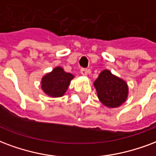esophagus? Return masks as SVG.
<instances>
[{
  "label": "esophagus",
  "instance_id": "34e87169",
  "mask_svg": "<svg viewBox=\"0 0 156 156\" xmlns=\"http://www.w3.org/2000/svg\"><path fill=\"white\" fill-rule=\"evenodd\" d=\"M80 73H81L82 75H83V76H87V73H88V70L86 69H82L80 70Z\"/></svg>",
  "mask_w": 156,
  "mask_h": 156
}]
</instances>
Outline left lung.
<instances>
[{
    "mask_svg": "<svg viewBox=\"0 0 156 156\" xmlns=\"http://www.w3.org/2000/svg\"><path fill=\"white\" fill-rule=\"evenodd\" d=\"M93 85L102 104L109 108L122 106L128 98L129 87L125 80L104 69L98 75Z\"/></svg>",
    "mask_w": 156,
    "mask_h": 156,
    "instance_id": "1",
    "label": "left lung"
}]
</instances>
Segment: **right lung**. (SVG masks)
I'll use <instances>...</instances> for the list:
<instances>
[{
  "mask_svg": "<svg viewBox=\"0 0 156 156\" xmlns=\"http://www.w3.org/2000/svg\"><path fill=\"white\" fill-rule=\"evenodd\" d=\"M73 78L74 75L65 72L62 67H55L51 72L43 76L41 89L51 98H60L64 96Z\"/></svg>",
  "mask_w": 156,
  "mask_h": 156,
  "instance_id": "right-lung-1",
  "label": "right lung"
}]
</instances>
